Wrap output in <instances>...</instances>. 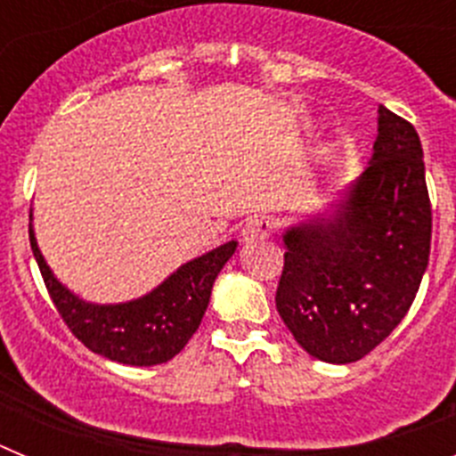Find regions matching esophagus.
I'll list each match as a JSON object with an SVG mask.
<instances>
[{"label":"esophagus","instance_id":"esophagus-1","mask_svg":"<svg viewBox=\"0 0 456 456\" xmlns=\"http://www.w3.org/2000/svg\"><path fill=\"white\" fill-rule=\"evenodd\" d=\"M269 232H272V221L267 216H251L247 224L241 225L240 240L244 244H256V241L267 240Z\"/></svg>","mask_w":456,"mask_h":456}]
</instances>
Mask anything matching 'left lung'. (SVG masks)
<instances>
[{"mask_svg": "<svg viewBox=\"0 0 456 456\" xmlns=\"http://www.w3.org/2000/svg\"><path fill=\"white\" fill-rule=\"evenodd\" d=\"M365 171L283 232L278 315L310 356L354 363L393 333L429 263L432 205L416 127L384 104Z\"/></svg>", "mask_w": 456, "mask_h": 456, "instance_id": "left-lung-1", "label": "left lung"}]
</instances>
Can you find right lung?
I'll return each mask as SVG.
<instances>
[{
	"label": "right lung",
	"instance_id": "obj_1",
	"mask_svg": "<svg viewBox=\"0 0 456 456\" xmlns=\"http://www.w3.org/2000/svg\"><path fill=\"white\" fill-rule=\"evenodd\" d=\"M29 241L47 292L70 331L91 352L136 368L167 363L183 352L208 310L216 276L237 248L232 240L193 257L136 299L93 304L54 276L38 248L34 224H29Z\"/></svg>",
	"mask_w": 456,
	"mask_h": 456
}]
</instances>
